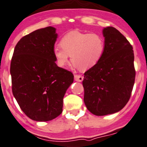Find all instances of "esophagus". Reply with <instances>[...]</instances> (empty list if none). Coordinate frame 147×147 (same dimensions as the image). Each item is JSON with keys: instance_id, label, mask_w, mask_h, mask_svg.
Listing matches in <instances>:
<instances>
[{"instance_id": "1", "label": "esophagus", "mask_w": 147, "mask_h": 147, "mask_svg": "<svg viewBox=\"0 0 147 147\" xmlns=\"http://www.w3.org/2000/svg\"><path fill=\"white\" fill-rule=\"evenodd\" d=\"M74 79H75L76 81L82 82L83 80V76L81 75H75L74 76Z\"/></svg>"}]
</instances>
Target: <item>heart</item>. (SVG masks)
Returning a JSON list of instances; mask_svg holds the SVG:
<instances>
[{
  "instance_id": "b5f03b06",
  "label": "heart",
  "mask_w": 147,
  "mask_h": 147,
  "mask_svg": "<svg viewBox=\"0 0 147 147\" xmlns=\"http://www.w3.org/2000/svg\"><path fill=\"white\" fill-rule=\"evenodd\" d=\"M60 47H55L53 55L59 67L66 65L71 56L73 66L82 71L97 64L105 51V40L99 34L78 31L67 33L61 38Z\"/></svg>"
}]
</instances>
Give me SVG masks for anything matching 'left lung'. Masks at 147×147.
<instances>
[{
    "label": "left lung",
    "mask_w": 147,
    "mask_h": 147,
    "mask_svg": "<svg viewBox=\"0 0 147 147\" xmlns=\"http://www.w3.org/2000/svg\"><path fill=\"white\" fill-rule=\"evenodd\" d=\"M105 51L97 64L84 74V102L96 116L119 111L132 94L135 79L134 53L126 38L112 26L104 28Z\"/></svg>",
    "instance_id": "8db88e82"
}]
</instances>
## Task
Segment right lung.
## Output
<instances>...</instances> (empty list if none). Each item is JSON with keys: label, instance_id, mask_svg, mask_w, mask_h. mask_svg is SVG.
<instances>
[{"label": "right lung", "instance_id": "1", "mask_svg": "<svg viewBox=\"0 0 147 147\" xmlns=\"http://www.w3.org/2000/svg\"><path fill=\"white\" fill-rule=\"evenodd\" d=\"M55 30L48 26L24 36L11 60L14 97L24 113L36 121H51L61 114L64 96L74 82L73 74L55 63Z\"/></svg>", "mask_w": 147, "mask_h": 147}]
</instances>
